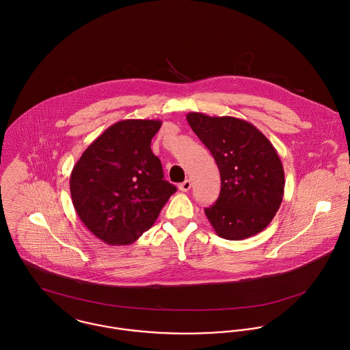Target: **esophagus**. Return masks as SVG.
Instances as JSON below:
<instances>
[{
    "mask_svg": "<svg viewBox=\"0 0 350 350\" xmlns=\"http://www.w3.org/2000/svg\"><path fill=\"white\" fill-rule=\"evenodd\" d=\"M190 189H191V182H190L189 179H186L185 182H182V183L179 185V190H180V191H185V193H186V191H189Z\"/></svg>",
    "mask_w": 350,
    "mask_h": 350,
    "instance_id": "1",
    "label": "esophagus"
}]
</instances>
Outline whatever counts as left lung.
Listing matches in <instances>:
<instances>
[{
    "mask_svg": "<svg viewBox=\"0 0 350 350\" xmlns=\"http://www.w3.org/2000/svg\"><path fill=\"white\" fill-rule=\"evenodd\" d=\"M186 119L220 171V196L205 209L213 230L228 240L263 231L275 216L285 187L282 163L273 144L239 118L189 113Z\"/></svg>",
    "mask_w": 350,
    "mask_h": 350,
    "instance_id": "1",
    "label": "left lung"
}]
</instances>
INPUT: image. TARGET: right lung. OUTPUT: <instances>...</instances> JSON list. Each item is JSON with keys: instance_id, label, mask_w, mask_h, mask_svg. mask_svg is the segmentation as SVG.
Wrapping results in <instances>:
<instances>
[{"instance_id": "obj_1", "label": "right lung", "mask_w": 350, "mask_h": 350, "mask_svg": "<svg viewBox=\"0 0 350 350\" xmlns=\"http://www.w3.org/2000/svg\"><path fill=\"white\" fill-rule=\"evenodd\" d=\"M159 119H124L106 129L70 174L73 206L84 226L110 245L148 231L176 187L164 180L150 142Z\"/></svg>"}]
</instances>
